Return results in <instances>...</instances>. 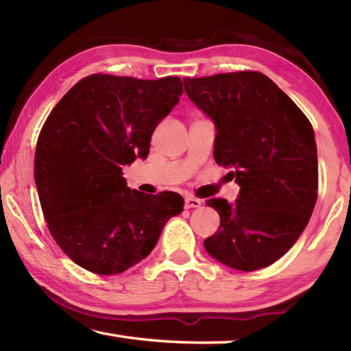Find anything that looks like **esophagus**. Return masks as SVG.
Returning a JSON list of instances; mask_svg holds the SVG:
<instances>
[{
  "instance_id": "34e87169",
  "label": "esophagus",
  "mask_w": 351,
  "mask_h": 351,
  "mask_svg": "<svg viewBox=\"0 0 351 351\" xmlns=\"http://www.w3.org/2000/svg\"><path fill=\"white\" fill-rule=\"evenodd\" d=\"M201 199L193 198V197H186V207L187 209H193V207H199Z\"/></svg>"
}]
</instances>
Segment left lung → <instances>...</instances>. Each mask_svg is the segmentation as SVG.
I'll return each mask as SVG.
<instances>
[{"label": "left lung", "instance_id": "left-lung-1", "mask_svg": "<svg viewBox=\"0 0 351 351\" xmlns=\"http://www.w3.org/2000/svg\"><path fill=\"white\" fill-rule=\"evenodd\" d=\"M184 90L215 125L213 158L240 186L234 203L207 201L219 229L204 240L206 251L232 269L266 268L293 247L316 206L311 123L261 73L187 77Z\"/></svg>", "mask_w": 351, "mask_h": 351}]
</instances>
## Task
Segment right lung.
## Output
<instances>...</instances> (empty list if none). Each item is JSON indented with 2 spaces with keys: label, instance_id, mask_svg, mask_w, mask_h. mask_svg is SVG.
I'll use <instances>...</instances> for the list:
<instances>
[{
  "label": "right lung",
  "instance_id": "1",
  "mask_svg": "<svg viewBox=\"0 0 351 351\" xmlns=\"http://www.w3.org/2000/svg\"><path fill=\"white\" fill-rule=\"evenodd\" d=\"M181 94L180 77L93 74L46 119L34 165L40 204L57 245L86 271L112 276L132 268L182 212L181 195L141 193L122 176L125 165L147 158L154 128Z\"/></svg>",
  "mask_w": 351,
  "mask_h": 351
}]
</instances>
